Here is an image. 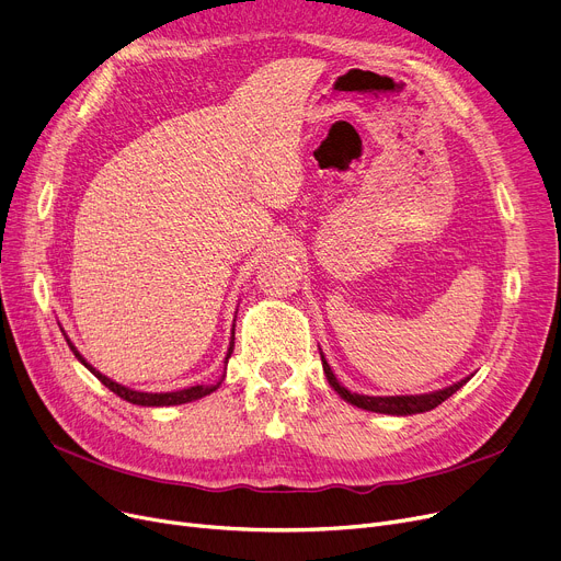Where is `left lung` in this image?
Masks as SVG:
<instances>
[{"label":"left lung","instance_id":"8db88e82","mask_svg":"<svg viewBox=\"0 0 561 561\" xmlns=\"http://www.w3.org/2000/svg\"><path fill=\"white\" fill-rule=\"evenodd\" d=\"M320 362H322V370H325L328 379H330V387L350 404H355L359 409H366V411H377V414H391V416H409V414H423V411H430L434 407H438L444 400H448L453 393H457L466 381H457V385L448 387V389H440V391H434V393H423V396H359V393H350L345 387L339 385V379L334 377L330 364L325 362V355L320 352Z\"/></svg>","mask_w":561,"mask_h":561}]
</instances>
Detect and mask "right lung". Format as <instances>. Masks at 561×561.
Listing matches in <instances>:
<instances>
[{
	"instance_id": "right-lung-1",
	"label": "right lung",
	"mask_w": 561,
	"mask_h": 561,
	"mask_svg": "<svg viewBox=\"0 0 561 561\" xmlns=\"http://www.w3.org/2000/svg\"><path fill=\"white\" fill-rule=\"evenodd\" d=\"M68 345H70V350L75 352V357L91 370L102 385L106 387V389H111L115 396H121L123 400H127V402H131V404H140V407H170V404H184V402H193V400H199V398H204V396H209V393H214L216 389H218V385L216 387H204V385H197V387H191V389H182V391H172V393H140V391H131V389H127V387H123V385H117V381H113V379H108V377H104L100 370H95L91 364H85V359L79 355L77 352V347L68 341ZM231 352H233V339H231V343H229V350H227V357H225V362H229V357H231Z\"/></svg>"
}]
</instances>
